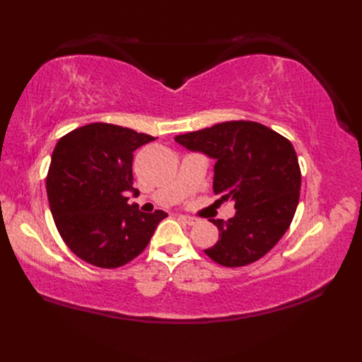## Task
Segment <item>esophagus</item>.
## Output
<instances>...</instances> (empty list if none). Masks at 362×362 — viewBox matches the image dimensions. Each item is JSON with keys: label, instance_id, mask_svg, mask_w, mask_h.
Instances as JSON below:
<instances>
[{"label": "esophagus", "instance_id": "obj_1", "mask_svg": "<svg viewBox=\"0 0 362 362\" xmlns=\"http://www.w3.org/2000/svg\"><path fill=\"white\" fill-rule=\"evenodd\" d=\"M178 221H181L182 223L189 225V226H192V225H196V223H198V221H196V218H193V217H189V216H184V214H180V216H178Z\"/></svg>", "mask_w": 362, "mask_h": 362}]
</instances>
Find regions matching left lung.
Returning a JSON list of instances; mask_svg holds the SVG:
<instances>
[{"label":"left lung","instance_id":"1","mask_svg":"<svg viewBox=\"0 0 362 362\" xmlns=\"http://www.w3.org/2000/svg\"><path fill=\"white\" fill-rule=\"evenodd\" d=\"M175 141L216 160L213 190L237 210L226 222L213 218L218 240L205 254L226 267L264 257L286 234L299 204L300 168L290 140L258 122L231 120Z\"/></svg>","mask_w":362,"mask_h":362}]
</instances>
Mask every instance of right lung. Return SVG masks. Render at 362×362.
<instances>
[{
  "label": "right lung",
  "instance_id": "obj_1",
  "mask_svg": "<svg viewBox=\"0 0 362 362\" xmlns=\"http://www.w3.org/2000/svg\"><path fill=\"white\" fill-rule=\"evenodd\" d=\"M156 140L112 124H89L63 136L54 148L47 193L63 242L83 261L116 269L145 250L168 213L129 205L133 152Z\"/></svg>",
  "mask_w": 362,
  "mask_h": 362
}]
</instances>
